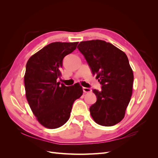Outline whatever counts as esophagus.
<instances>
[{
	"mask_svg": "<svg viewBox=\"0 0 158 158\" xmlns=\"http://www.w3.org/2000/svg\"><path fill=\"white\" fill-rule=\"evenodd\" d=\"M82 89H83V92H85V93H88V92H90L91 91V89L89 88H85V87H83L82 88Z\"/></svg>",
	"mask_w": 158,
	"mask_h": 158,
	"instance_id": "1",
	"label": "esophagus"
}]
</instances>
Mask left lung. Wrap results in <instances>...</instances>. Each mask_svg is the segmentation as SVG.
<instances>
[{
	"label": "left lung",
	"instance_id": "left-lung-1",
	"mask_svg": "<svg viewBox=\"0 0 158 158\" xmlns=\"http://www.w3.org/2000/svg\"><path fill=\"white\" fill-rule=\"evenodd\" d=\"M77 48L96 74L102 90L93 89L97 101L89 107L98 125L110 127L125 117L132 93L134 75L126 54L103 40L81 41Z\"/></svg>",
	"mask_w": 158,
	"mask_h": 158
}]
</instances>
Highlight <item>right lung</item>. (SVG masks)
<instances>
[{"instance_id":"1","label":"right lung","mask_w":158,"mask_h":158,"mask_svg":"<svg viewBox=\"0 0 158 158\" xmlns=\"http://www.w3.org/2000/svg\"><path fill=\"white\" fill-rule=\"evenodd\" d=\"M78 44L51 43L32 55L26 64V98L37 121L46 128H56L67 122L74 101L83 94L79 84L66 86L56 82L63 59Z\"/></svg>"}]
</instances>
